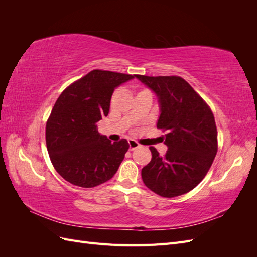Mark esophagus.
I'll return each mask as SVG.
<instances>
[{"label":"esophagus","instance_id":"34e87169","mask_svg":"<svg viewBox=\"0 0 257 257\" xmlns=\"http://www.w3.org/2000/svg\"><path fill=\"white\" fill-rule=\"evenodd\" d=\"M128 145H130V150L131 151L135 150L136 148L139 147V144L136 141H134V139H128Z\"/></svg>","mask_w":257,"mask_h":257}]
</instances>
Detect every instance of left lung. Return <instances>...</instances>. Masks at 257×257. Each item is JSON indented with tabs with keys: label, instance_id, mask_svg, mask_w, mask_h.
I'll list each match as a JSON object with an SVG mask.
<instances>
[{
	"label": "left lung",
	"instance_id": "1",
	"mask_svg": "<svg viewBox=\"0 0 257 257\" xmlns=\"http://www.w3.org/2000/svg\"><path fill=\"white\" fill-rule=\"evenodd\" d=\"M158 96L157 127L167 131L166 154L150 147L152 159L142 169L148 189L172 198L190 192L203 180L217 151L213 113L205 100L179 76L135 75Z\"/></svg>",
	"mask_w": 257,
	"mask_h": 257
}]
</instances>
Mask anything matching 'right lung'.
Segmentation results:
<instances>
[{"mask_svg":"<svg viewBox=\"0 0 257 257\" xmlns=\"http://www.w3.org/2000/svg\"><path fill=\"white\" fill-rule=\"evenodd\" d=\"M133 75L94 69L67 87L46 124V145L53 167L66 181L94 188L114 176L128 150L126 139L111 143L97 131L108 115L116 87Z\"/></svg>","mask_w":257,"mask_h":257,"instance_id":"1","label":"right lung"}]
</instances>
